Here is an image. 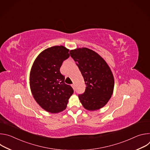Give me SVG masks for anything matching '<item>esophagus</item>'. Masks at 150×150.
<instances>
[{
  "label": "esophagus",
  "mask_w": 150,
  "mask_h": 150,
  "mask_svg": "<svg viewBox=\"0 0 150 150\" xmlns=\"http://www.w3.org/2000/svg\"><path fill=\"white\" fill-rule=\"evenodd\" d=\"M72 87L73 88V89H74V90H75V85H74V84H72Z\"/></svg>",
  "instance_id": "1"
}]
</instances>
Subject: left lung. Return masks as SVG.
Returning a JSON list of instances; mask_svg holds the SVG:
<instances>
[{
  "mask_svg": "<svg viewBox=\"0 0 150 150\" xmlns=\"http://www.w3.org/2000/svg\"><path fill=\"white\" fill-rule=\"evenodd\" d=\"M69 53L86 85L83 94L78 96L80 102L86 110H99L113 93L115 80L109 66L97 53L86 47L71 50Z\"/></svg>",
  "mask_w": 150,
  "mask_h": 150,
  "instance_id": "left-lung-1",
  "label": "left lung"
}]
</instances>
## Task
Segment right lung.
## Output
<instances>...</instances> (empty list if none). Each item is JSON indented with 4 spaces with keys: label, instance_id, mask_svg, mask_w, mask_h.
<instances>
[{
    "label": "right lung",
    "instance_id": "obj_1",
    "mask_svg": "<svg viewBox=\"0 0 150 150\" xmlns=\"http://www.w3.org/2000/svg\"><path fill=\"white\" fill-rule=\"evenodd\" d=\"M69 50L55 46L41 52L35 59L30 74V86L33 96L42 109L57 113L67 108L74 90L65 83L60 68L69 57Z\"/></svg>",
    "mask_w": 150,
    "mask_h": 150
}]
</instances>
